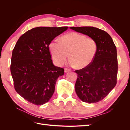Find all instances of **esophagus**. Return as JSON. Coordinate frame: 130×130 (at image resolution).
<instances>
[{"label": "esophagus", "instance_id": "esophagus-1", "mask_svg": "<svg viewBox=\"0 0 130 130\" xmlns=\"http://www.w3.org/2000/svg\"><path fill=\"white\" fill-rule=\"evenodd\" d=\"M70 71V69H68V68H65L64 69V72L65 73H67V72H69Z\"/></svg>", "mask_w": 130, "mask_h": 130}]
</instances>
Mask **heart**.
I'll use <instances>...</instances> for the list:
<instances>
[{"label": "heart", "instance_id": "1", "mask_svg": "<svg viewBox=\"0 0 130 130\" xmlns=\"http://www.w3.org/2000/svg\"><path fill=\"white\" fill-rule=\"evenodd\" d=\"M49 49L54 61L58 66L64 64L68 56L69 64L78 68L88 66L95 57L97 44L92 38L85 35L71 32L56 38L49 43Z\"/></svg>", "mask_w": 130, "mask_h": 130}]
</instances>
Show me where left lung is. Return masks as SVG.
Returning <instances> with one entry per match:
<instances>
[{
	"instance_id": "obj_1",
	"label": "left lung",
	"mask_w": 130,
	"mask_h": 130,
	"mask_svg": "<svg viewBox=\"0 0 130 130\" xmlns=\"http://www.w3.org/2000/svg\"><path fill=\"white\" fill-rule=\"evenodd\" d=\"M76 32L93 38L97 52L88 66L75 70L77 74L75 88L78 97L85 103H95L103 100L117 84V48L106 31L93 26L70 27Z\"/></svg>"
}]
</instances>
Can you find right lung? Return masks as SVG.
<instances>
[{"mask_svg":"<svg viewBox=\"0 0 130 130\" xmlns=\"http://www.w3.org/2000/svg\"><path fill=\"white\" fill-rule=\"evenodd\" d=\"M64 27H37L19 38L12 51L10 70L14 89L36 105L45 104L55 91L64 69L53 64L49 43L68 29Z\"/></svg>","mask_w":130,"mask_h":130,"instance_id":"add662e5","label":"right lung"}]
</instances>
